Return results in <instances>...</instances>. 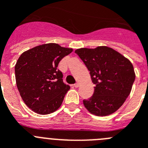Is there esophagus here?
Returning <instances> with one entry per match:
<instances>
[{"label": "esophagus", "mask_w": 148, "mask_h": 148, "mask_svg": "<svg viewBox=\"0 0 148 148\" xmlns=\"http://www.w3.org/2000/svg\"><path fill=\"white\" fill-rule=\"evenodd\" d=\"M79 84H80L78 83V82H77V83H75V84H74V87H76V88H77V87H79Z\"/></svg>", "instance_id": "esophagus-1"}]
</instances>
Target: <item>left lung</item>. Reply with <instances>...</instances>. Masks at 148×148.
<instances>
[{
  "mask_svg": "<svg viewBox=\"0 0 148 148\" xmlns=\"http://www.w3.org/2000/svg\"><path fill=\"white\" fill-rule=\"evenodd\" d=\"M75 53L90 71L95 84L93 95L83 104L91 114L107 116L115 113L131 92L136 74L130 60L106 46L80 48Z\"/></svg>",
  "mask_w": 148,
  "mask_h": 148,
  "instance_id": "left-lung-1",
  "label": "left lung"
}]
</instances>
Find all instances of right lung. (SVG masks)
Instances as JSON below:
<instances>
[{"instance_id":"1","label":"right lung","mask_w":148,"mask_h":148,"mask_svg":"<svg viewBox=\"0 0 148 148\" xmlns=\"http://www.w3.org/2000/svg\"><path fill=\"white\" fill-rule=\"evenodd\" d=\"M73 50L49 43L23 52L18 59L17 87L24 103L35 113L49 114L61 107L70 87L63 82V74L57 67Z\"/></svg>"}]
</instances>
